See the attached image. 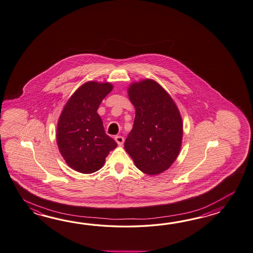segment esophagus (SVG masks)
<instances>
[{
    "mask_svg": "<svg viewBox=\"0 0 253 253\" xmlns=\"http://www.w3.org/2000/svg\"><path fill=\"white\" fill-rule=\"evenodd\" d=\"M115 140H116V142L118 143L119 146H122V145L124 144V138L123 136H121V135L116 136V137H115Z\"/></svg>",
    "mask_w": 253,
    "mask_h": 253,
    "instance_id": "1",
    "label": "esophagus"
}]
</instances>
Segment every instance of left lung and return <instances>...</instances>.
Wrapping results in <instances>:
<instances>
[{
    "mask_svg": "<svg viewBox=\"0 0 253 253\" xmlns=\"http://www.w3.org/2000/svg\"><path fill=\"white\" fill-rule=\"evenodd\" d=\"M128 93L136 114L124 148L142 172L159 174L170 167L180 152L183 133L180 112L153 80L132 84Z\"/></svg>",
    "mask_w": 253,
    "mask_h": 253,
    "instance_id": "obj_1",
    "label": "left lung"
}]
</instances>
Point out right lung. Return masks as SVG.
<instances>
[{
  "label": "right lung",
  "instance_id": "obj_1",
  "mask_svg": "<svg viewBox=\"0 0 253 253\" xmlns=\"http://www.w3.org/2000/svg\"><path fill=\"white\" fill-rule=\"evenodd\" d=\"M113 86L108 83L89 82L69 99L57 126V144L71 168L92 173L103 166L116 141L105 133L97 110Z\"/></svg>",
  "mask_w": 253,
  "mask_h": 253
}]
</instances>
